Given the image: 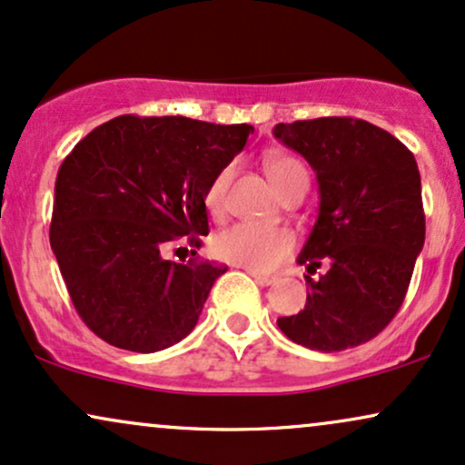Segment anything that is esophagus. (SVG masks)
<instances>
[{"label":"esophagus","mask_w":465,"mask_h":465,"mask_svg":"<svg viewBox=\"0 0 465 465\" xmlns=\"http://www.w3.org/2000/svg\"><path fill=\"white\" fill-rule=\"evenodd\" d=\"M251 277H253L255 282L260 283V286H271V283L275 282V277H271V275H260V272H251Z\"/></svg>","instance_id":"esophagus-1"}]
</instances>
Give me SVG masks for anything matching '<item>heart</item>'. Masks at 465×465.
Returning <instances> with one entry per match:
<instances>
[{
  "mask_svg": "<svg viewBox=\"0 0 465 465\" xmlns=\"http://www.w3.org/2000/svg\"><path fill=\"white\" fill-rule=\"evenodd\" d=\"M266 171L271 182L275 183L279 194H286L290 188L310 182L307 169L292 155H271L266 160ZM233 169L225 166L212 179L205 205L210 212H221L225 205V194ZM294 249V236L288 229L260 227L251 223H238L227 227L214 238V251L221 260L233 266H242L251 272H271L282 264Z\"/></svg>",
  "mask_w": 465,
  "mask_h": 465,
  "instance_id": "obj_1",
  "label": "heart"
}]
</instances>
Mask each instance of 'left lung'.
Returning <instances> with one entry per match:
<instances>
[{"mask_svg":"<svg viewBox=\"0 0 465 465\" xmlns=\"http://www.w3.org/2000/svg\"><path fill=\"white\" fill-rule=\"evenodd\" d=\"M272 136L316 173L318 216L296 262L329 271L305 277V310L277 318L296 344L322 353L381 333L410 288L424 247L416 158L381 127L351 116L277 123Z\"/></svg>","mask_w":465,"mask_h":465,"instance_id":"1","label":"left lung"}]
</instances>
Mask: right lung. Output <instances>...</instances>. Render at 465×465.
I'll return each mask as SVG.
<instances>
[{
    "label": "right lung",
    "instance_id": "add662e5",
    "mask_svg": "<svg viewBox=\"0 0 465 465\" xmlns=\"http://www.w3.org/2000/svg\"><path fill=\"white\" fill-rule=\"evenodd\" d=\"M253 127L116 116L66 155L49 242L77 314L116 349L155 353L193 331L227 266L166 260L208 236L205 193ZM197 255V251H194Z\"/></svg>",
    "mask_w": 465,
    "mask_h": 465
}]
</instances>
